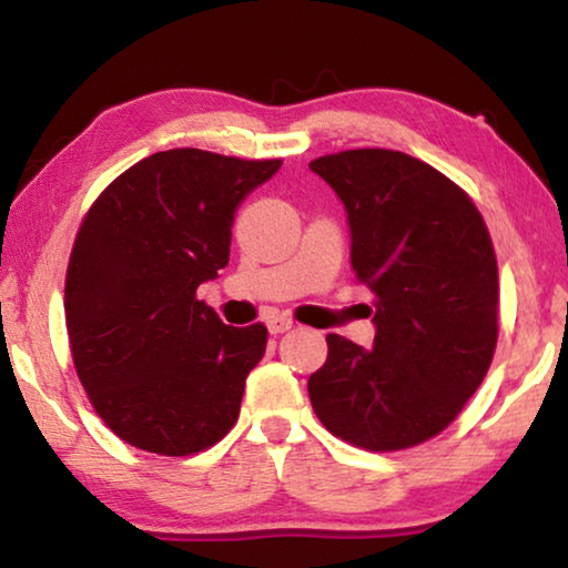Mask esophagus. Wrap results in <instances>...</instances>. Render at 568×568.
I'll return each instance as SVG.
<instances>
[{
	"label": "esophagus",
	"mask_w": 568,
	"mask_h": 568,
	"mask_svg": "<svg viewBox=\"0 0 568 568\" xmlns=\"http://www.w3.org/2000/svg\"><path fill=\"white\" fill-rule=\"evenodd\" d=\"M266 328L276 336V333L292 331L294 328V321H292V317H286V315H271L268 321H266Z\"/></svg>",
	"instance_id": "obj_1"
}]
</instances>
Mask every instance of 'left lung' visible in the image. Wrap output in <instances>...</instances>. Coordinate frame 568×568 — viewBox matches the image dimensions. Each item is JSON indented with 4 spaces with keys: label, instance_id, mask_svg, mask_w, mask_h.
I'll list each match as a JSON object with an SVG mask.
<instances>
[{
    "label": "left lung",
    "instance_id": "1",
    "mask_svg": "<svg viewBox=\"0 0 568 568\" xmlns=\"http://www.w3.org/2000/svg\"><path fill=\"white\" fill-rule=\"evenodd\" d=\"M344 201L352 268L375 294V346L328 333L307 379L325 429L372 453L437 437L491 367L499 271L468 193L410 154L346 150L310 162Z\"/></svg>",
    "mask_w": 568,
    "mask_h": 568
}]
</instances>
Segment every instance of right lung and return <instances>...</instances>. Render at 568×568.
<instances>
[{
    "label": "right lung",
    "mask_w": 568,
    "mask_h": 568,
    "mask_svg": "<svg viewBox=\"0 0 568 568\" xmlns=\"http://www.w3.org/2000/svg\"><path fill=\"white\" fill-rule=\"evenodd\" d=\"M282 160L168 150L95 199L67 268L72 359L108 429L146 453L183 457L237 422L268 331L224 325L196 297L227 266L235 212Z\"/></svg>",
    "instance_id": "right-lung-1"
}]
</instances>
